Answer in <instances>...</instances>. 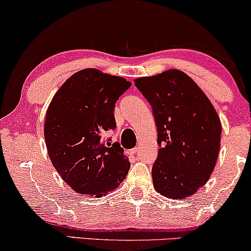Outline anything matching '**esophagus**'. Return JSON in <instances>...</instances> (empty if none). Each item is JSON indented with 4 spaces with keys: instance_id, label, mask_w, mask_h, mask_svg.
Instances as JSON below:
<instances>
[{
    "instance_id": "34e87169",
    "label": "esophagus",
    "mask_w": 251,
    "mask_h": 251,
    "mask_svg": "<svg viewBox=\"0 0 251 251\" xmlns=\"http://www.w3.org/2000/svg\"><path fill=\"white\" fill-rule=\"evenodd\" d=\"M138 151H139L138 147H135V149H131V150H129V151H128V153H129V154H131V155H133V154L138 153Z\"/></svg>"
}]
</instances>
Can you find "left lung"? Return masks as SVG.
I'll use <instances>...</instances> for the list:
<instances>
[{"instance_id":"obj_1","label":"left lung","mask_w":251,"mask_h":251,"mask_svg":"<svg viewBox=\"0 0 251 251\" xmlns=\"http://www.w3.org/2000/svg\"><path fill=\"white\" fill-rule=\"evenodd\" d=\"M135 85L152 106L157 128L154 188L170 199L190 197L207 183L217 161L222 136L217 112L181 71L136 78Z\"/></svg>"}]
</instances>
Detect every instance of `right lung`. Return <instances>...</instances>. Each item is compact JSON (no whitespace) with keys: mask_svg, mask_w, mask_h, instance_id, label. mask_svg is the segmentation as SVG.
Returning a JSON list of instances; mask_svg holds the SVG:
<instances>
[{"mask_svg":"<svg viewBox=\"0 0 251 251\" xmlns=\"http://www.w3.org/2000/svg\"><path fill=\"white\" fill-rule=\"evenodd\" d=\"M130 85L126 78L87 68L72 75L50 102L44 123L48 153L77 193L102 197L128 174L125 151L104 133L116 128L115 102Z\"/></svg>","mask_w":251,"mask_h":251,"instance_id":"1","label":"right lung"}]
</instances>
